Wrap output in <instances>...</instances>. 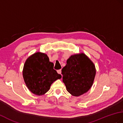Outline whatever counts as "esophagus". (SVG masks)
I'll return each mask as SVG.
<instances>
[{"label": "esophagus", "mask_w": 123, "mask_h": 123, "mask_svg": "<svg viewBox=\"0 0 123 123\" xmlns=\"http://www.w3.org/2000/svg\"><path fill=\"white\" fill-rule=\"evenodd\" d=\"M57 72H58V74H61V70H57Z\"/></svg>", "instance_id": "esophagus-1"}]
</instances>
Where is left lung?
<instances>
[{
  "label": "left lung",
  "instance_id": "1",
  "mask_svg": "<svg viewBox=\"0 0 123 123\" xmlns=\"http://www.w3.org/2000/svg\"><path fill=\"white\" fill-rule=\"evenodd\" d=\"M61 71L67 90L74 96L86 93L92 87L96 75L95 65L84 53L71 55Z\"/></svg>",
  "mask_w": 123,
  "mask_h": 123
}]
</instances>
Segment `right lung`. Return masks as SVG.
Wrapping results in <instances>:
<instances>
[{"instance_id": "1", "label": "right lung", "mask_w": 123, "mask_h": 123, "mask_svg": "<svg viewBox=\"0 0 123 123\" xmlns=\"http://www.w3.org/2000/svg\"><path fill=\"white\" fill-rule=\"evenodd\" d=\"M54 64L47 55L38 52L28 57L22 71L25 84L31 93L42 95L50 90L51 84L61 75L53 69Z\"/></svg>"}]
</instances>
